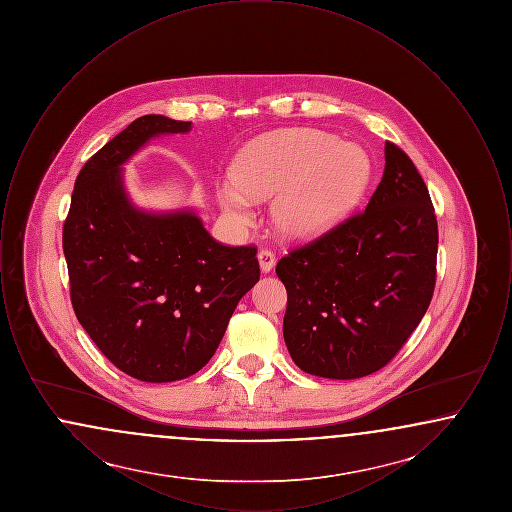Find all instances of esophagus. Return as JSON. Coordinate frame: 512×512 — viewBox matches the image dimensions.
I'll return each mask as SVG.
<instances>
[{
  "instance_id": "34e87169",
  "label": "esophagus",
  "mask_w": 512,
  "mask_h": 512,
  "mask_svg": "<svg viewBox=\"0 0 512 512\" xmlns=\"http://www.w3.org/2000/svg\"><path fill=\"white\" fill-rule=\"evenodd\" d=\"M259 267H261V270L267 274V272H270L272 268H274V265H276V255L270 251V249H261L259 251Z\"/></svg>"
}]
</instances>
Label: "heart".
<instances>
[{"mask_svg":"<svg viewBox=\"0 0 512 512\" xmlns=\"http://www.w3.org/2000/svg\"><path fill=\"white\" fill-rule=\"evenodd\" d=\"M368 178L363 147L317 128H286L245 146L217 195L222 211L238 224L251 219L253 199L274 195L278 232L290 240H311L351 215Z\"/></svg>","mask_w":512,"mask_h":512,"instance_id":"heart-1","label":"heart"}]
</instances>
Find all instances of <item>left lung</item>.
Masks as SVG:
<instances>
[{
  "mask_svg": "<svg viewBox=\"0 0 512 512\" xmlns=\"http://www.w3.org/2000/svg\"><path fill=\"white\" fill-rule=\"evenodd\" d=\"M365 211L276 265L286 286L284 340L303 372L363 378L388 365L428 311L438 220L409 155L386 142Z\"/></svg>",
  "mask_w": 512,
  "mask_h": 512,
  "instance_id": "obj_1",
  "label": "left lung"
}]
</instances>
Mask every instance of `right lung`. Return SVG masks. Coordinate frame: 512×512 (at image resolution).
<instances>
[{
  "instance_id": "add662e5",
  "label": "right lung",
  "mask_w": 512,
  "mask_h": 512,
  "mask_svg": "<svg viewBox=\"0 0 512 512\" xmlns=\"http://www.w3.org/2000/svg\"><path fill=\"white\" fill-rule=\"evenodd\" d=\"M190 130L163 115L130 122L82 167L63 226L74 315L113 365L151 384L207 365L261 276L257 247L219 244L192 209L151 213L124 190L138 149Z\"/></svg>"
}]
</instances>
